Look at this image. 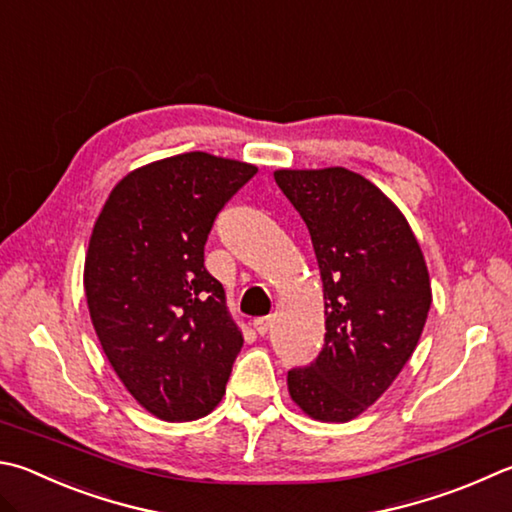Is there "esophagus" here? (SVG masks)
Instances as JSON below:
<instances>
[{
    "instance_id": "34e87169",
    "label": "esophagus",
    "mask_w": 512,
    "mask_h": 512,
    "mask_svg": "<svg viewBox=\"0 0 512 512\" xmlns=\"http://www.w3.org/2000/svg\"><path fill=\"white\" fill-rule=\"evenodd\" d=\"M253 327L259 333V336H266L268 331L273 329V315H264V318H255Z\"/></svg>"
}]
</instances>
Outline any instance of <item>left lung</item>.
I'll return each instance as SVG.
<instances>
[{
  "label": "left lung",
  "mask_w": 512,
  "mask_h": 512,
  "mask_svg": "<svg viewBox=\"0 0 512 512\" xmlns=\"http://www.w3.org/2000/svg\"><path fill=\"white\" fill-rule=\"evenodd\" d=\"M311 232L324 297V347L288 371L293 403L322 423H347L383 396L421 338L430 273L396 203L347 167L275 170Z\"/></svg>",
  "instance_id": "1"
}]
</instances>
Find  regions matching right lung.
<instances>
[{
	"label": "right lung",
	"instance_id": "obj_1",
	"mask_svg": "<svg viewBox=\"0 0 512 512\" xmlns=\"http://www.w3.org/2000/svg\"><path fill=\"white\" fill-rule=\"evenodd\" d=\"M257 167L185 152L123 176L85 257V295L102 351L136 403L161 421L217 407L244 336L203 246L219 210Z\"/></svg>",
	"mask_w": 512,
	"mask_h": 512
}]
</instances>
